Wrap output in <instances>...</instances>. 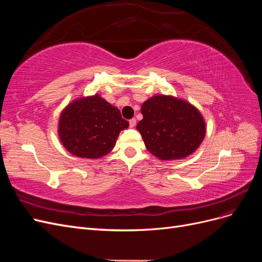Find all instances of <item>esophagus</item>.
Listing matches in <instances>:
<instances>
[{
	"instance_id": "esophagus-1",
	"label": "esophagus",
	"mask_w": 262,
	"mask_h": 262,
	"mask_svg": "<svg viewBox=\"0 0 262 262\" xmlns=\"http://www.w3.org/2000/svg\"><path fill=\"white\" fill-rule=\"evenodd\" d=\"M129 124H130V126H131V128H133V126H136V124H137V120H136V119H130V120H129Z\"/></svg>"
}]
</instances>
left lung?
Listing matches in <instances>:
<instances>
[{
  "label": "left lung",
  "instance_id": "obj_1",
  "mask_svg": "<svg viewBox=\"0 0 262 262\" xmlns=\"http://www.w3.org/2000/svg\"><path fill=\"white\" fill-rule=\"evenodd\" d=\"M143 119L137 129L144 144L163 161L179 160L192 154L205 136L201 114L187 101L172 96H153L141 108Z\"/></svg>",
  "mask_w": 262,
  "mask_h": 262
}]
</instances>
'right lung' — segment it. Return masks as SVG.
Masks as SVG:
<instances>
[{
	"instance_id": "obj_1",
	"label": "right lung",
	"mask_w": 262,
	"mask_h": 262,
	"mask_svg": "<svg viewBox=\"0 0 262 262\" xmlns=\"http://www.w3.org/2000/svg\"><path fill=\"white\" fill-rule=\"evenodd\" d=\"M129 122L119 109L99 95L77 99L60 116L59 137L71 154L85 158H99L108 154Z\"/></svg>"
}]
</instances>
